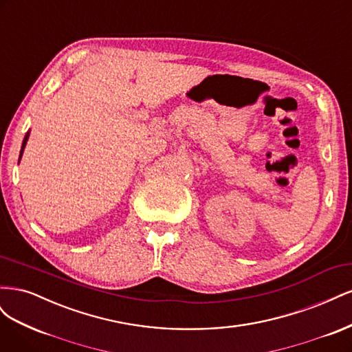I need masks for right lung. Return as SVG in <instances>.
Returning a JSON list of instances; mask_svg holds the SVG:
<instances>
[{"mask_svg":"<svg viewBox=\"0 0 352 352\" xmlns=\"http://www.w3.org/2000/svg\"><path fill=\"white\" fill-rule=\"evenodd\" d=\"M28 138H29V133H26V136H25V140H23V144H22V150H20V158H22V154H23V150H25V145H26V141H28ZM20 162V160H19Z\"/></svg>","mask_w":352,"mask_h":352,"instance_id":"1","label":"right lung"}]
</instances>
